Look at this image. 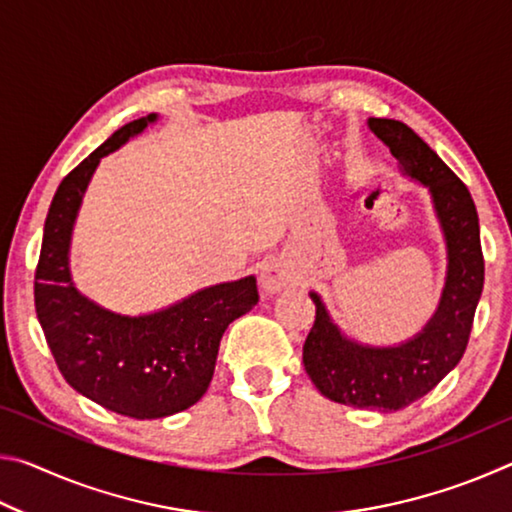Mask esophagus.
Segmentation results:
<instances>
[{
	"label": "esophagus",
	"instance_id": "esophagus-1",
	"mask_svg": "<svg viewBox=\"0 0 512 512\" xmlns=\"http://www.w3.org/2000/svg\"><path fill=\"white\" fill-rule=\"evenodd\" d=\"M293 275L289 271V266L280 262V259H271L262 266V275H259V282H262V289L266 293H277L280 289L291 284Z\"/></svg>",
	"mask_w": 512,
	"mask_h": 512
}]
</instances>
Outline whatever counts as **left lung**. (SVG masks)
Segmentation results:
<instances>
[{"label":"left lung","instance_id":"1","mask_svg":"<svg viewBox=\"0 0 512 512\" xmlns=\"http://www.w3.org/2000/svg\"><path fill=\"white\" fill-rule=\"evenodd\" d=\"M372 133L411 178L429 187L443 223L449 271L443 300L422 334L400 348H363L343 339L316 302V320L302 345V361L316 388L332 402L357 409L397 411L427 395L463 359L483 291L485 262L470 189L404 121L370 119Z\"/></svg>","mask_w":512,"mask_h":512}]
</instances>
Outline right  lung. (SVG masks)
Segmentation results:
<instances>
[{"label":"right lung","mask_w":512,"mask_h":512,"mask_svg":"<svg viewBox=\"0 0 512 512\" xmlns=\"http://www.w3.org/2000/svg\"><path fill=\"white\" fill-rule=\"evenodd\" d=\"M155 115L112 133L58 185L33 282L36 314L60 375L74 391L119 415L155 420L185 411L205 395L221 336L259 300L253 275L203 289L164 311L128 318L83 298L69 280L74 219L99 160Z\"/></svg>","instance_id":"add662e5"}]
</instances>
